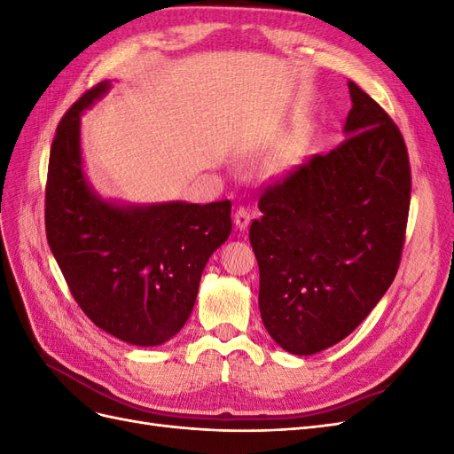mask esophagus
Masks as SVG:
<instances>
[{"mask_svg":"<svg viewBox=\"0 0 454 454\" xmlns=\"http://www.w3.org/2000/svg\"><path fill=\"white\" fill-rule=\"evenodd\" d=\"M250 219H252V215H250V212L246 210V208H240L235 212V225H237V229H240V231H244V229H248V225H250Z\"/></svg>","mask_w":454,"mask_h":454,"instance_id":"1","label":"esophagus"}]
</instances>
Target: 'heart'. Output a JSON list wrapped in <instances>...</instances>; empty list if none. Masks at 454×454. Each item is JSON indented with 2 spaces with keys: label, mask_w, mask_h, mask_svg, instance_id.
<instances>
[{
  "label": "heart",
  "mask_w": 454,
  "mask_h": 454,
  "mask_svg": "<svg viewBox=\"0 0 454 454\" xmlns=\"http://www.w3.org/2000/svg\"><path fill=\"white\" fill-rule=\"evenodd\" d=\"M301 153V144L297 140L287 142L277 155L270 160V174L272 176H284L286 172H290L294 167V162L297 160Z\"/></svg>",
  "instance_id": "1"
}]
</instances>
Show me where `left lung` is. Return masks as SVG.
Instances as JSON below:
<instances>
[{
	"label": "left lung",
	"mask_w": 454,
	"mask_h": 454,
	"mask_svg": "<svg viewBox=\"0 0 454 454\" xmlns=\"http://www.w3.org/2000/svg\"><path fill=\"white\" fill-rule=\"evenodd\" d=\"M345 142L314 155L259 199L250 242L259 312L295 356L337 345L375 309L400 267L411 202L403 136L348 81Z\"/></svg>",
	"instance_id": "8db88e82"
}]
</instances>
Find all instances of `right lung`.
I'll list each match as a JSON object with an SVG mask.
<instances>
[{"mask_svg":"<svg viewBox=\"0 0 454 454\" xmlns=\"http://www.w3.org/2000/svg\"><path fill=\"white\" fill-rule=\"evenodd\" d=\"M112 89L102 81L67 109L54 134L45 229L77 305L106 333L157 347L185 325L202 270L231 235V202L122 204L85 172L81 114Z\"/></svg>","mask_w":454,"mask_h":454,"instance_id":"right-lung-1","label":"right lung"}]
</instances>
